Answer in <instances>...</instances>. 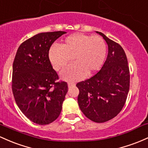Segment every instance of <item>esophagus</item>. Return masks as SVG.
<instances>
[{"label":"esophagus","mask_w":148,"mask_h":148,"mask_svg":"<svg viewBox=\"0 0 148 148\" xmlns=\"http://www.w3.org/2000/svg\"><path fill=\"white\" fill-rule=\"evenodd\" d=\"M75 85H76V84H74V82H69V83H68V87H69V88L74 86Z\"/></svg>","instance_id":"obj_1"}]
</instances>
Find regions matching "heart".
Masks as SVG:
<instances>
[{
    "label": "heart",
    "mask_w": 148,
    "mask_h": 148,
    "mask_svg": "<svg viewBox=\"0 0 148 148\" xmlns=\"http://www.w3.org/2000/svg\"><path fill=\"white\" fill-rule=\"evenodd\" d=\"M106 44L99 36L74 34L67 36L60 46L53 45L48 51V58L56 70L64 67L74 58V62L61 73L66 80H80L88 74L100 69L106 56Z\"/></svg>",
    "instance_id": "1"
}]
</instances>
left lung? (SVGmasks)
Returning <instances> with one entry per match:
<instances>
[{"instance_id": "obj_1", "label": "left lung", "mask_w": 148, "mask_h": 148, "mask_svg": "<svg viewBox=\"0 0 148 148\" xmlns=\"http://www.w3.org/2000/svg\"><path fill=\"white\" fill-rule=\"evenodd\" d=\"M96 33L108 45V57L96 74L77 84L78 104L87 118L103 123L113 119L122 110L129 93L130 74L122 47L101 32Z\"/></svg>"}]
</instances>
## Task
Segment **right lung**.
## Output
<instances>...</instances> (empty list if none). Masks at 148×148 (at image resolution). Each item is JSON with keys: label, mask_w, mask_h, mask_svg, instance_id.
I'll list each match as a JSON object with an SVG mask.
<instances>
[{"label": "right lung", "mask_w": 148, "mask_h": 148, "mask_svg": "<svg viewBox=\"0 0 148 148\" xmlns=\"http://www.w3.org/2000/svg\"><path fill=\"white\" fill-rule=\"evenodd\" d=\"M65 32H43L25 40L17 49L12 65V89L22 112L39 125L49 124L59 116L67 92L66 82L48 58L50 46Z\"/></svg>", "instance_id": "1"}]
</instances>
